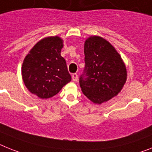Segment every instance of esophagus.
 <instances>
[{
	"label": "esophagus",
	"mask_w": 152,
	"mask_h": 152,
	"mask_svg": "<svg viewBox=\"0 0 152 152\" xmlns=\"http://www.w3.org/2000/svg\"><path fill=\"white\" fill-rule=\"evenodd\" d=\"M72 79L74 82H76V81L78 80V75L76 73H73L72 75Z\"/></svg>",
	"instance_id": "1"
}]
</instances>
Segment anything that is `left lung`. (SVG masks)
Wrapping results in <instances>:
<instances>
[{"mask_svg":"<svg viewBox=\"0 0 152 152\" xmlns=\"http://www.w3.org/2000/svg\"><path fill=\"white\" fill-rule=\"evenodd\" d=\"M85 75L80 78L83 93L95 104L118 95L127 81V69L121 55L105 39L92 35L84 43Z\"/></svg>","mask_w":152,"mask_h":152,"instance_id":"left-lung-1","label":"left lung"}]
</instances>
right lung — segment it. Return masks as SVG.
<instances>
[{"mask_svg": "<svg viewBox=\"0 0 152 152\" xmlns=\"http://www.w3.org/2000/svg\"><path fill=\"white\" fill-rule=\"evenodd\" d=\"M62 47L60 37H45L32 47L23 61V82L30 93L41 99L54 96L71 81L66 60L61 56Z\"/></svg>", "mask_w": 152, "mask_h": 152, "instance_id": "right-lung-1", "label": "right lung"}]
</instances>
